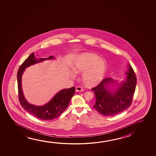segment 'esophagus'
<instances>
[{
    "label": "esophagus",
    "mask_w": 156,
    "mask_h": 156,
    "mask_svg": "<svg viewBox=\"0 0 156 156\" xmlns=\"http://www.w3.org/2000/svg\"><path fill=\"white\" fill-rule=\"evenodd\" d=\"M76 92H80V91H83V89H82L81 87H76Z\"/></svg>",
    "instance_id": "34e87169"
}]
</instances>
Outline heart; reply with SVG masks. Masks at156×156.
I'll list each match as a JSON object with an SVG mask.
<instances>
[{
  "mask_svg": "<svg viewBox=\"0 0 156 156\" xmlns=\"http://www.w3.org/2000/svg\"><path fill=\"white\" fill-rule=\"evenodd\" d=\"M73 71L83 73L82 82L84 85L92 87L99 84L105 77L107 64L105 59L97 54L84 53L77 56L72 64Z\"/></svg>",
  "mask_w": 156,
  "mask_h": 156,
  "instance_id": "heart-1",
  "label": "heart"
}]
</instances>
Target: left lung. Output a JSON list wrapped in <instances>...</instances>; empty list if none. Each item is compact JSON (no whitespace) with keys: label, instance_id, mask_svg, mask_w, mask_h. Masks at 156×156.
Listing matches in <instances>:
<instances>
[{"label":"left lung","instance_id":"8db88e82","mask_svg":"<svg viewBox=\"0 0 156 156\" xmlns=\"http://www.w3.org/2000/svg\"><path fill=\"white\" fill-rule=\"evenodd\" d=\"M125 79L121 82L112 78H105L92 89L96 103L93 105L101 114L107 116L116 115L127 109L132 102L136 78L129 63L127 65ZM115 86L112 88V87Z\"/></svg>","mask_w":156,"mask_h":156}]
</instances>
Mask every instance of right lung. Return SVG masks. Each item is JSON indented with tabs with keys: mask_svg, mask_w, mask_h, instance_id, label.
I'll return each instance as SVG.
<instances>
[{
	"mask_svg": "<svg viewBox=\"0 0 156 156\" xmlns=\"http://www.w3.org/2000/svg\"><path fill=\"white\" fill-rule=\"evenodd\" d=\"M55 59L53 56H50L48 58L36 59L34 53L31 54L21 65L17 73L19 101L22 107L24 110L34 117L42 120H51L58 118L64 112L69 105V102L75 92V87L64 89L59 91L48 102L44 105H36L29 103L23 94L22 87V78L26 68L44 62Z\"/></svg>",
	"mask_w": 156,
	"mask_h": 156,
	"instance_id": "obj_1",
	"label": "right lung"
}]
</instances>
